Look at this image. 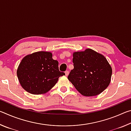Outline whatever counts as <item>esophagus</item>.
Here are the masks:
<instances>
[{"mask_svg":"<svg viewBox=\"0 0 131 131\" xmlns=\"http://www.w3.org/2000/svg\"><path fill=\"white\" fill-rule=\"evenodd\" d=\"M65 75H66V76H68V74H69V71H66V72H65Z\"/></svg>","mask_w":131,"mask_h":131,"instance_id":"obj_1","label":"esophagus"}]
</instances>
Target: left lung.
I'll use <instances>...</instances> for the list:
<instances>
[{
    "label": "left lung",
    "instance_id": "1",
    "mask_svg": "<svg viewBox=\"0 0 131 131\" xmlns=\"http://www.w3.org/2000/svg\"><path fill=\"white\" fill-rule=\"evenodd\" d=\"M74 69L68 79L85 96H96L107 88L112 69L106 58L90 48L73 54Z\"/></svg>",
    "mask_w": 131,
    "mask_h": 131
}]
</instances>
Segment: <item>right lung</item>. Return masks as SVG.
I'll return each instance as SVG.
<instances>
[{"label":"right lung","instance_id":"right-lung-1","mask_svg":"<svg viewBox=\"0 0 131 131\" xmlns=\"http://www.w3.org/2000/svg\"><path fill=\"white\" fill-rule=\"evenodd\" d=\"M51 52L38 51L25 56L17 69L18 80L30 94H45L56 84L59 77L65 75L59 70L58 62Z\"/></svg>","mask_w":131,"mask_h":131}]
</instances>
